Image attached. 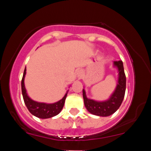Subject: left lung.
I'll return each instance as SVG.
<instances>
[{"label": "left lung", "instance_id": "8db88e82", "mask_svg": "<svg viewBox=\"0 0 151 151\" xmlns=\"http://www.w3.org/2000/svg\"><path fill=\"white\" fill-rule=\"evenodd\" d=\"M114 66L118 69L119 79L115 91L108 100L97 101L88 99L86 96L85 90L83 89L84 105L88 111L93 115L99 116H109L116 111L124 100L126 91V79L123 62L121 60L114 61Z\"/></svg>", "mask_w": 151, "mask_h": 151}]
</instances>
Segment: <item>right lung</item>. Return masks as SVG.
<instances>
[{
    "instance_id": "add662e5",
    "label": "right lung",
    "mask_w": 151,
    "mask_h": 151,
    "mask_svg": "<svg viewBox=\"0 0 151 151\" xmlns=\"http://www.w3.org/2000/svg\"><path fill=\"white\" fill-rule=\"evenodd\" d=\"M25 74L26 67L25 70H24L23 76H22V79L21 81V88L24 102H25V104L27 106L29 111L32 115H34L35 116L40 118V119H49V118H52L60 114V112L61 111L62 108H63L64 104H65L67 92L66 93L65 96L61 100L53 104L40 103V102L33 101V100L31 99L29 97L27 93V91H26L25 84H24Z\"/></svg>"
}]
</instances>
